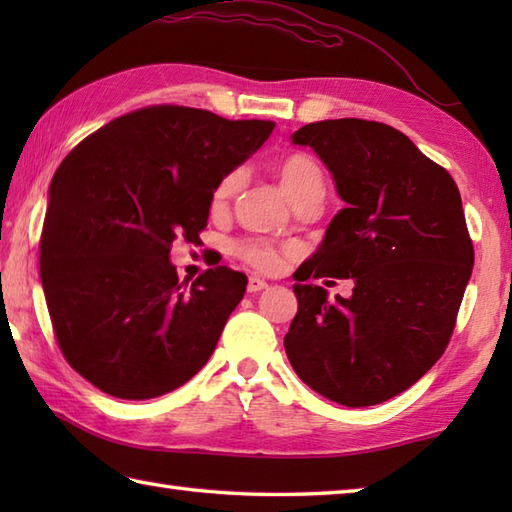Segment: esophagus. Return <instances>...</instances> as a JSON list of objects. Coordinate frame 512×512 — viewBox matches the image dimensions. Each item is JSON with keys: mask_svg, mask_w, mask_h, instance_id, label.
Here are the masks:
<instances>
[{"mask_svg": "<svg viewBox=\"0 0 512 512\" xmlns=\"http://www.w3.org/2000/svg\"><path fill=\"white\" fill-rule=\"evenodd\" d=\"M264 288H268V284L266 281L262 279V277H248V292H259V290H264Z\"/></svg>", "mask_w": 512, "mask_h": 512, "instance_id": "1", "label": "esophagus"}]
</instances>
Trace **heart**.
Returning a JSON list of instances; mask_svg holds the SVG:
<instances>
[{
  "label": "heart",
  "instance_id": "heart-1",
  "mask_svg": "<svg viewBox=\"0 0 512 512\" xmlns=\"http://www.w3.org/2000/svg\"><path fill=\"white\" fill-rule=\"evenodd\" d=\"M277 176H279V184H281V189H284L288 200L295 198V195L306 187L323 182V173H321L319 165L306 156H292V158L281 162L277 169ZM235 184H237V176H226L220 182V187L215 189V200L217 202L226 200L228 195L233 193ZM235 253L242 257L246 264H250L257 270H275L281 262L277 248L273 244L262 242V239H248V242H239L235 246Z\"/></svg>",
  "mask_w": 512,
  "mask_h": 512
}]
</instances>
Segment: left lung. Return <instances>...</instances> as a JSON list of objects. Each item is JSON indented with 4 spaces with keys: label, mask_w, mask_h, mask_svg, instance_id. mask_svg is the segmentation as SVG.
<instances>
[{
    "label": "left lung",
    "mask_w": 512,
    "mask_h": 512,
    "mask_svg": "<svg viewBox=\"0 0 512 512\" xmlns=\"http://www.w3.org/2000/svg\"><path fill=\"white\" fill-rule=\"evenodd\" d=\"M290 138L330 169L345 209L292 286L288 361L323 398L378 405L427 374L453 334L473 270L458 184L385 123L319 121ZM310 276L354 278L353 297L330 302Z\"/></svg>",
    "instance_id": "8db88e82"
}]
</instances>
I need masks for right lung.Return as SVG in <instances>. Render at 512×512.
I'll return each mask as SVG.
<instances>
[{"label": "right lung", "mask_w": 512, "mask_h": 512, "mask_svg": "<svg viewBox=\"0 0 512 512\" xmlns=\"http://www.w3.org/2000/svg\"><path fill=\"white\" fill-rule=\"evenodd\" d=\"M273 129L151 105L65 156L43 220L41 286L65 361L94 387L156 398L209 361L248 279L215 266L180 284L169 250L198 239L213 191Z\"/></svg>", "instance_id": "obj_1"}]
</instances>
